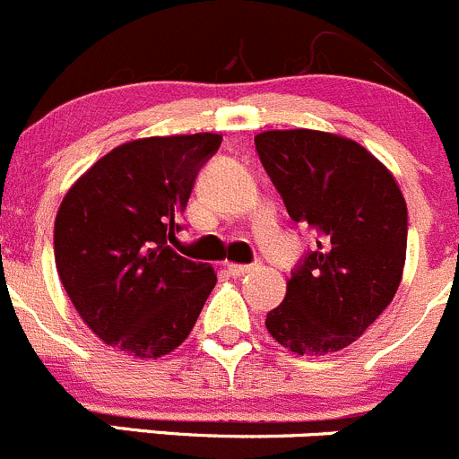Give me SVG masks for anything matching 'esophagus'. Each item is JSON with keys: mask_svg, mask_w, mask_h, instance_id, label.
<instances>
[{"mask_svg": "<svg viewBox=\"0 0 459 459\" xmlns=\"http://www.w3.org/2000/svg\"><path fill=\"white\" fill-rule=\"evenodd\" d=\"M261 264H247V265H243V264H227V270H230V273L234 274V277H243V274H247V273H252V270H256L259 268Z\"/></svg>", "mask_w": 459, "mask_h": 459, "instance_id": "34e87169", "label": "esophagus"}]
</instances>
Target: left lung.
<instances>
[{"label": "left lung", "instance_id": "left-lung-1", "mask_svg": "<svg viewBox=\"0 0 459 459\" xmlns=\"http://www.w3.org/2000/svg\"><path fill=\"white\" fill-rule=\"evenodd\" d=\"M255 143L288 216L317 232L265 326L299 356L340 351L399 288L408 243L403 194L372 152L340 134L268 130Z\"/></svg>", "mask_w": 459, "mask_h": 459}]
</instances>
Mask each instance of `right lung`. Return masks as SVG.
<instances>
[{"instance_id":"1","label":"right lung","mask_w":459,"mask_h":459,"mask_svg":"<svg viewBox=\"0 0 459 459\" xmlns=\"http://www.w3.org/2000/svg\"><path fill=\"white\" fill-rule=\"evenodd\" d=\"M222 137H148L117 146L74 182L56 216L60 281L87 326L134 358L173 351L216 286L212 265L171 247L194 182Z\"/></svg>"}]
</instances>
